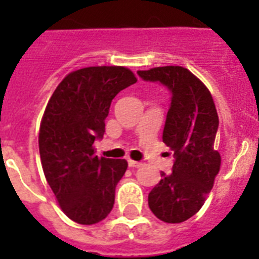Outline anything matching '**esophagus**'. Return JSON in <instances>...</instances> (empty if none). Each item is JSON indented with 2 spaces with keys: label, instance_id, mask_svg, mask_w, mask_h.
Returning a JSON list of instances; mask_svg holds the SVG:
<instances>
[{
  "label": "esophagus",
  "instance_id": "1",
  "mask_svg": "<svg viewBox=\"0 0 259 259\" xmlns=\"http://www.w3.org/2000/svg\"><path fill=\"white\" fill-rule=\"evenodd\" d=\"M127 164H129L130 168H140L142 165V162L133 161V160H127Z\"/></svg>",
  "mask_w": 259,
  "mask_h": 259
}]
</instances>
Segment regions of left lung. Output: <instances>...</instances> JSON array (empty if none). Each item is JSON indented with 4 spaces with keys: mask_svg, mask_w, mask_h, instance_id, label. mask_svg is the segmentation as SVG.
I'll use <instances>...</instances> for the list:
<instances>
[{
    "mask_svg": "<svg viewBox=\"0 0 259 259\" xmlns=\"http://www.w3.org/2000/svg\"><path fill=\"white\" fill-rule=\"evenodd\" d=\"M145 82H158L170 91L162 141L173 150L172 173L148 196L152 212L165 223L187 221L204 204L221 169V154L213 149L219 118L208 89L180 66L138 71Z\"/></svg>",
    "mask_w": 259,
    "mask_h": 259,
    "instance_id": "obj_1",
    "label": "left lung"
}]
</instances>
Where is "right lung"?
Instances as JSON below:
<instances>
[{
    "label": "right lung",
    "mask_w": 259,
    "mask_h": 259,
    "mask_svg": "<svg viewBox=\"0 0 259 259\" xmlns=\"http://www.w3.org/2000/svg\"><path fill=\"white\" fill-rule=\"evenodd\" d=\"M137 82L125 67H87L63 79L42 115L38 150L46 179L71 221L94 225L113 209L126 160L95 156L94 142L119 91Z\"/></svg>",
    "instance_id": "1"
}]
</instances>
